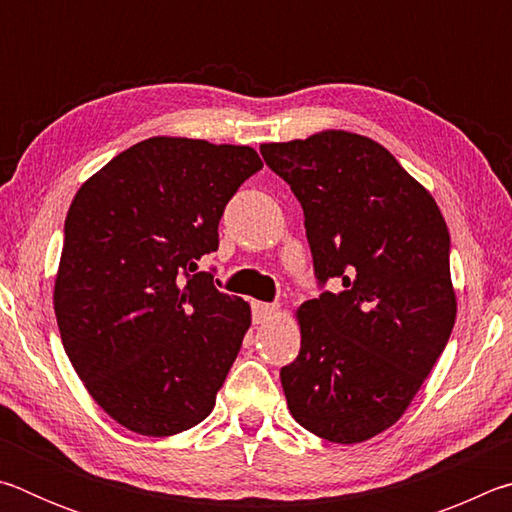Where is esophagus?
I'll list each match as a JSON object with an SVG mask.
<instances>
[{"mask_svg": "<svg viewBox=\"0 0 512 512\" xmlns=\"http://www.w3.org/2000/svg\"><path fill=\"white\" fill-rule=\"evenodd\" d=\"M250 311H253V320L255 323H264V320L271 318L277 307L271 305V302H259V300H253L250 302Z\"/></svg>", "mask_w": 512, "mask_h": 512, "instance_id": "esophagus-1", "label": "esophagus"}]
</instances>
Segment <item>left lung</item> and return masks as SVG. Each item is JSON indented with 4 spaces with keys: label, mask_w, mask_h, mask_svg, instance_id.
<instances>
[{
    "label": "left lung",
    "mask_w": 512,
    "mask_h": 512,
    "mask_svg": "<svg viewBox=\"0 0 512 512\" xmlns=\"http://www.w3.org/2000/svg\"><path fill=\"white\" fill-rule=\"evenodd\" d=\"M259 151L302 205L323 289L298 311L300 352L280 370L287 404L329 443H361L400 420L452 334L445 219L363 135L325 131Z\"/></svg>",
    "instance_id": "1"
}]
</instances>
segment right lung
<instances>
[{
	"label": "right lung",
	"instance_id": "add662e5",
	"mask_svg": "<svg viewBox=\"0 0 512 512\" xmlns=\"http://www.w3.org/2000/svg\"><path fill=\"white\" fill-rule=\"evenodd\" d=\"M250 146L151 137L76 192L54 309L76 375L112 420L173 436L212 413L250 307L198 271L225 205L262 169Z\"/></svg>",
	"mask_w": 512,
	"mask_h": 512
}]
</instances>
